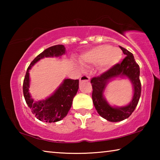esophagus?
<instances>
[{"instance_id":"1","label":"esophagus","mask_w":160,"mask_h":160,"mask_svg":"<svg viewBox=\"0 0 160 160\" xmlns=\"http://www.w3.org/2000/svg\"><path fill=\"white\" fill-rule=\"evenodd\" d=\"M90 78L89 77L88 75H82L80 78V82H82V81H90Z\"/></svg>"}]
</instances>
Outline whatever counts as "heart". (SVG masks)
Here are the masks:
<instances>
[{
	"mask_svg": "<svg viewBox=\"0 0 160 160\" xmlns=\"http://www.w3.org/2000/svg\"><path fill=\"white\" fill-rule=\"evenodd\" d=\"M122 51L118 48H113L110 45H100L93 47L80 56L82 63L100 65L102 69L111 68L121 60Z\"/></svg>",
	"mask_w": 160,
	"mask_h": 160,
	"instance_id": "obj_1",
	"label": "heart"
}]
</instances>
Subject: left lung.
I'll return each instance as SVG.
<instances>
[{
	"mask_svg": "<svg viewBox=\"0 0 160 160\" xmlns=\"http://www.w3.org/2000/svg\"><path fill=\"white\" fill-rule=\"evenodd\" d=\"M120 48L126 56L121 63L116 64L99 76L93 77L90 81L92 86V97L97 112L102 118L112 122H117L128 118L137 107L141 94L138 64L135 62L132 53L123 47ZM118 76H126L131 80L134 88V94L132 102L128 106L114 108L110 107L103 99L102 92L108 80Z\"/></svg>",
	"mask_w": 160,
	"mask_h": 160,
	"instance_id": "8db88e82",
	"label": "left lung"
}]
</instances>
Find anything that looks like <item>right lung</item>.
Masks as SVG:
<instances>
[{"mask_svg":"<svg viewBox=\"0 0 160 160\" xmlns=\"http://www.w3.org/2000/svg\"><path fill=\"white\" fill-rule=\"evenodd\" d=\"M64 46L58 44L45 49L31 62L23 81V94L32 113L40 121L47 123L61 121L68 113L79 88V80L66 79L53 94L46 100L35 102L29 92V70L34 63L44 57L61 56L65 53Z\"/></svg>","mask_w":160,"mask_h":160,"instance_id":"right-lung-1","label":"right lung"}]
</instances>
